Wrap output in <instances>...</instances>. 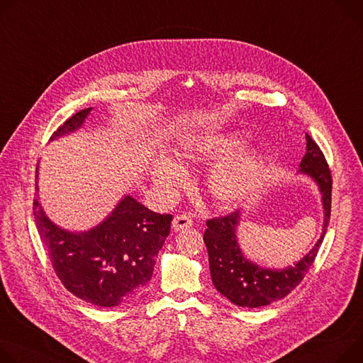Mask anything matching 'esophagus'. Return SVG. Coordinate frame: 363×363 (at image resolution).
Listing matches in <instances>:
<instances>
[{"label": "esophagus", "instance_id": "1", "mask_svg": "<svg viewBox=\"0 0 363 363\" xmlns=\"http://www.w3.org/2000/svg\"><path fill=\"white\" fill-rule=\"evenodd\" d=\"M191 225H192V218L186 214H179L172 221V228L175 230V232H182V230H186Z\"/></svg>", "mask_w": 363, "mask_h": 363}]
</instances>
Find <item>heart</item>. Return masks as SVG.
<instances>
[{
	"label": "heart",
	"mask_w": 363,
	"mask_h": 363,
	"mask_svg": "<svg viewBox=\"0 0 363 363\" xmlns=\"http://www.w3.org/2000/svg\"><path fill=\"white\" fill-rule=\"evenodd\" d=\"M245 143L246 140L238 135L210 136L185 143L177 152V156L185 163H207L236 153ZM265 172L267 156L262 152H249L216 167L207 178V188L217 203L224 206L236 204L262 184ZM152 177L155 185L167 194L179 189L185 184L184 169L171 160L160 162Z\"/></svg>",
	"instance_id": "b5f03b06"
}]
</instances>
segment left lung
Listing matches in <instances>:
<instances>
[{"instance_id": "8db88e82", "label": "left lung", "mask_w": 363, "mask_h": 363, "mask_svg": "<svg viewBox=\"0 0 363 363\" xmlns=\"http://www.w3.org/2000/svg\"><path fill=\"white\" fill-rule=\"evenodd\" d=\"M306 140L307 152L300 163L298 174L311 178L318 186L324 220L320 239L304 257L282 269L259 267L245 256L238 242L240 210L206 223L204 243L208 250L213 284L228 301L239 307L257 308L282 300L303 281L323 243L332 210V174L317 143L308 135H306Z\"/></svg>"}]
</instances>
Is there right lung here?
<instances>
[{
	"instance_id": "add662e5",
	"label": "right lung",
	"mask_w": 363,
	"mask_h": 363,
	"mask_svg": "<svg viewBox=\"0 0 363 363\" xmlns=\"http://www.w3.org/2000/svg\"><path fill=\"white\" fill-rule=\"evenodd\" d=\"M91 107L65 121L50 142L82 127ZM39 163L33 214L52 267L69 292L98 307H116L152 278L156 256L171 230V214H157L131 195L86 232H69L55 224L39 199Z\"/></svg>"
}]
</instances>
